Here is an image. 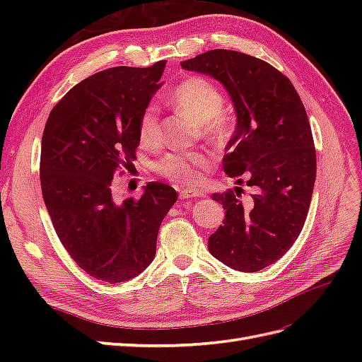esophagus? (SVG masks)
Segmentation results:
<instances>
[{
	"label": "esophagus",
	"instance_id": "esophagus-1",
	"mask_svg": "<svg viewBox=\"0 0 362 362\" xmlns=\"http://www.w3.org/2000/svg\"><path fill=\"white\" fill-rule=\"evenodd\" d=\"M198 196H202V192H199V190H192V189H184V190H180V199L198 198Z\"/></svg>",
	"mask_w": 362,
	"mask_h": 362
}]
</instances>
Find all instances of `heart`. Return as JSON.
Here are the masks:
<instances>
[{
  "mask_svg": "<svg viewBox=\"0 0 362 362\" xmlns=\"http://www.w3.org/2000/svg\"><path fill=\"white\" fill-rule=\"evenodd\" d=\"M172 101L180 110L189 113L201 124L204 134L216 141H225L233 134V119L223 108V96L217 87L204 78L184 80L173 90ZM160 110L149 104L140 116L139 136L145 145H157L160 140ZM211 166V156L204 151H182L163 157L156 170L170 181L194 185L202 180V173Z\"/></svg>",
  "mask_w": 362,
  "mask_h": 362,
  "instance_id": "obj_1",
  "label": "heart"
}]
</instances>
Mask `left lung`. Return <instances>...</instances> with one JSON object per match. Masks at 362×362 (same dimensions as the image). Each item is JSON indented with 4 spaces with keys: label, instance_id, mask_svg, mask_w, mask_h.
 Returning <instances> with one entry per match:
<instances>
[{
    "label": "left lung",
    "instance_id": "8db88e82",
    "mask_svg": "<svg viewBox=\"0 0 362 362\" xmlns=\"http://www.w3.org/2000/svg\"><path fill=\"white\" fill-rule=\"evenodd\" d=\"M181 66L225 87L237 124L223 169L257 190L246 202L238 198L240 187L211 194L223 205L225 218L208 237V250L234 270L258 272L293 246L308 214L315 181L308 116L287 76L257 57L211 49Z\"/></svg>",
    "mask_w": 362,
    "mask_h": 362
}]
</instances>
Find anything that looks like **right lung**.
<instances>
[{"instance_id": "right-lung-1", "label": "right lung", "mask_w": 362, "mask_h": 362, "mask_svg": "<svg viewBox=\"0 0 362 362\" xmlns=\"http://www.w3.org/2000/svg\"><path fill=\"white\" fill-rule=\"evenodd\" d=\"M166 62L90 75L52 108L42 136L40 185L54 229L87 275L110 284L136 278L156 257L158 229L177 202L170 185L149 182L140 198H113L115 172L129 168L140 116Z\"/></svg>"}]
</instances>
